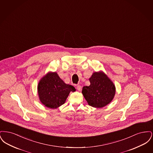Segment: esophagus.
Segmentation results:
<instances>
[{
  "label": "esophagus",
  "instance_id": "1",
  "mask_svg": "<svg viewBox=\"0 0 153 153\" xmlns=\"http://www.w3.org/2000/svg\"><path fill=\"white\" fill-rule=\"evenodd\" d=\"M77 89L79 91H80L81 90V86L77 85Z\"/></svg>",
  "mask_w": 153,
  "mask_h": 153
}]
</instances>
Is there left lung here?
<instances>
[{
  "label": "left lung",
  "instance_id": "1",
  "mask_svg": "<svg viewBox=\"0 0 153 153\" xmlns=\"http://www.w3.org/2000/svg\"><path fill=\"white\" fill-rule=\"evenodd\" d=\"M89 80L90 85L83 87L82 94L90 106L100 108L112 102L116 88L105 73L102 71L95 72Z\"/></svg>",
  "mask_w": 153,
  "mask_h": 153
}]
</instances>
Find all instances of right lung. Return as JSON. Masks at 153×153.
Masks as SVG:
<instances>
[{
  "mask_svg": "<svg viewBox=\"0 0 153 153\" xmlns=\"http://www.w3.org/2000/svg\"><path fill=\"white\" fill-rule=\"evenodd\" d=\"M37 90L40 102L51 109L64 104L70 92L76 91L74 87L65 83L56 72H49L44 76L38 82Z\"/></svg>",
  "mask_w": 153,
  "mask_h": 153,
  "instance_id": "1",
  "label": "right lung"
}]
</instances>
